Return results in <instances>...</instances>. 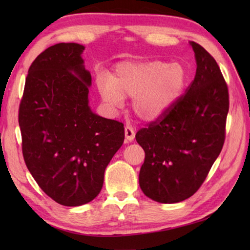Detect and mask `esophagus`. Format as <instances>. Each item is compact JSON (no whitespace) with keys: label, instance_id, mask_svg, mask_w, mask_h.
I'll return each instance as SVG.
<instances>
[{"label":"esophagus","instance_id":"esophagus-1","mask_svg":"<svg viewBox=\"0 0 250 250\" xmlns=\"http://www.w3.org/2000/svg\"><path fill=\"white\" fill-rule=\"evenodd\" d=\"M125 141L126 142H132L135 137V130L130 125H126L125 128Z\"/></svg>","mask_w":250,"mask_h":250}]
</instances>
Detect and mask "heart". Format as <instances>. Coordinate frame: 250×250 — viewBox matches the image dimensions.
I'll use <instances>...</instances> for the list:
<instances>
[{
	"mask_svg": "<svg viewBox=\"0 0 250 250\" xmlns=\"http://www.w3.org/2000/svg\"><path fill=\"white\" fill-rule=\"evenodd\" d=\"M184 83L185 71L177 63H122L109 81L100 83L99 90L105 102L113 106H120L124 98H133L132 108L136 116L152 120L174 103Z\"/></svg>",
	"mask_w": 250,
	"mask_h": 250,
	"instance_id": "b5f03b06",
	"label": "heart"
}]
</instances>
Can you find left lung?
Here are the masks:
<instances>
[{
  "mask_svg": "<svg viewBox=\"0 0 250 250\" xmlns=\"http://www.w3.org/2000/svg\"><path fill=\"white\" fill-rule=\"evenodd\" d=\"M194 79L174 103L135 135L145 151L140 186L148 198L177 203L204 183L226 140L229 91L208 51L191 42Z\"/></svg>",
  "mask_w": 250,
  "mask_h": 250,
  "instance_id": "obj_1",
  "label": "left lung"
}]
</instances>
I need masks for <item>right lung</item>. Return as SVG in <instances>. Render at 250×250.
I'll list each match as a JSON object with an SVG mask.
<instances>
[{
	"instance_id": "obj_1",
	"label": "right lung",
	"mask_w": 250,
	"mask_h": 250,
	"mask_svg": "<svg viewBox=\"0 0 250 250\" xmlns=\"http://www.w3.org/2000/svg\"><path fill=\"white\" fill-rule=\"evenodd\" d=\"M83 49L60 43L37 56L19 105L25 166L40 188L64 206L86 204L100 193L105 168L125 140L122 122L89 107L91 75Z\"/></svg>"
}]
</instances>
